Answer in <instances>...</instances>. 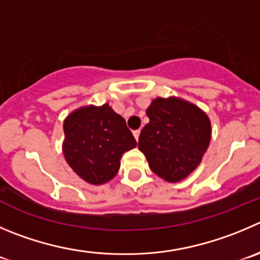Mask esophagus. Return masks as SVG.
Instances as JSON below:
<instances>
[{"instance_id":"1","label":"esophagus","mask_w":260,"mask_h":260,"mask_svg":"<svg viewBox=\"0 0 260 260\" xmlns=\"http://www.w3.org/2000/svg\"><path fill=\"white\" fill-rule=\"evenodd\" d=\"M133 134H134V138L137 140H139V135H140V130H135V132H133Z\"/></svg>"}]
</instances>
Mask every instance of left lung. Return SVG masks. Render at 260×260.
Wrapping results in <instances>:
<instances>
[{
	"label": "left lung",
	"instance_id": "left-lung-1",
	"mask_svg": "<svg viewBox=\"0 0 260 260\" xmlns=\"http://www.w3.org/2000/svg\"><path fill=\"white\" fill-rule=\"evenodd\" d=\"M149 122L140 132L139 150L149 167L167 182L189 176L211 142V121L198 106L176 97L155 98L147 110Z\"/></svg>",
	"mask_w": 260,
	"mask_h": 260
}]
</instances>
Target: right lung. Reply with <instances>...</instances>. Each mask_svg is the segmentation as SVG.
Instances as JSON below:
<instances>
[{
	"label": "right lung",
	"instance_id": "1",
	"mask_svg": "<svg viewBox=\"0 0 260 260\" xmlns=\"http://www.w3.org/2000/svg\"><path fill=\"white\" fill-rule=\"evenodd\" d=\"M62 152L73 171L91 185L112 180L120 159L137 147V140L125 120L106 105L85 106L71 112L63 121Z\"/></svg>",
	"mask_w": 260,
	"mask_h": 260
}]
</instances>
